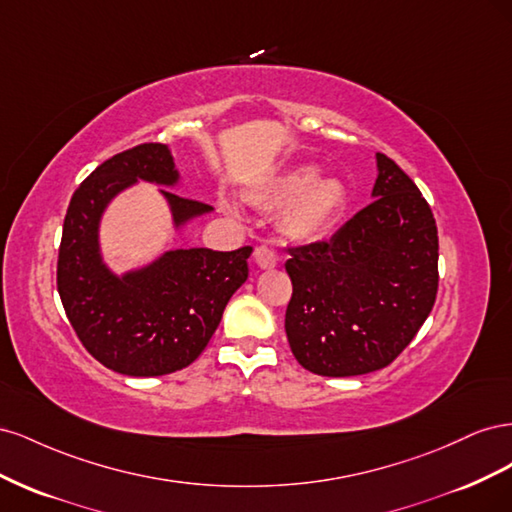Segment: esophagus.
I'll return each instance as SVG.
<instances>
[{
  "label": "esophagus",
  "mask_w": 512,
  "mask_h": 512,
  "mask_svg": "<svg viewBox=\"0 0 512 512\" xmlns=\"http://www.w3.org/2000/svg\"><path fill=\"white\" fill-rule=\"evenodd\" d=\"M254 260L260 269H273L277 265V256L269 245H258L254 250Z\"/></svg>",
  "instance_id": "34e87169"
}]
</instances>
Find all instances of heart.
<instances>
[{
    "label": "heart",
    "instance_id": "b5f03b06",
    "mask_svg": "<svg viewBox=\"0 0 512 512\" xmlns=\"http://www.w3.org/2000/svg\"><path fill=\"white\" fill-rule=\"evenodd\" d=\"M318 164L303 162L288 166L280 173L250 190L247 198L258 209H282L280 228L294 243H314L327 237L346 209V183L335 175L318 177ZM232 211V207H228Z\"/></svg>",
    "mask_w": 512,
    "mask_h": 512
}]
</instances>
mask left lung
<instances>
[{"label":"left lung","mask_w":512,"mask_h":512,"mask_svg":"<svg viewBox=\"0 0 512 512\" xmlns=\"http://www.w3.org/2000/svg\"><path fill=\"white\" fill-rule=\"evenodd\" d=\"M374 203L331 241L292 247L290 350L318 376H363L393 363L438 292V228L414 181L376 153Z\"/></svg>","instance_id":"1"}]
</instances>
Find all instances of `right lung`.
I'll return each instance as SVG.
<instances>
[{"instance_id": "obj_1", "label": "right lung", "mask_w": 512, "mask_h": 512, "mask_svg": "<svg viewBox=\"0 0 512 512\" xmlns=\"http://www.w3.org/2000/svg\"><path fill=\"white\" fill-rule=\"evenodd\" d=\"M138 181L158 185L173 228L213 207L179 196L181 173L168 145L145 143L100 164L74 192L61 232L57 290L87 352L123 376L173 374L194 363L218 329L224 307L247 280L252 247L166 250L143 267L115 273L100 245L102 218Z\"/></svg>"}]
</instances>
